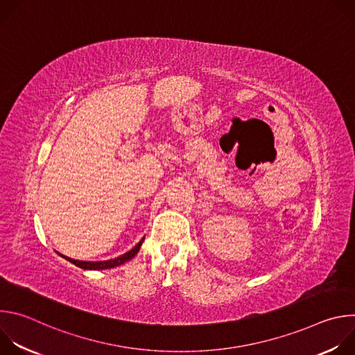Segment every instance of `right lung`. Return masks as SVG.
<instances>
[{"label":"right lung","instance_id":"1","mask_svg":"<svg viewBox=\"0 0 355 355\" xmlns=\"http://www.w3.org/2000/svg\"><path fill=\"white\" fill-rule=\"evenodd\" d=\"M143 240H144V237L130 251L125 252L123 256L116 257L114 260H107V261H80V260H74V259H69V257H66V260H69L74 266H77L80 268H84V270H107V268H114V267H118V266L129 261L130 259H133L137 254V251H139Z\"/></svg>","mask_w":355,"mask_h":355}]
</instances>
